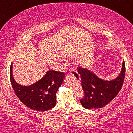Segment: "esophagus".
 I'll return each instance as SVG.
<instances>
[{
	"mask_svg": "<svg viewBox=\"0 0 133 133\" xmlns=\"http://www.w3.org/2000/svg\"><path fill=\"white\" fill-rule=\"evenodd\" d=\"M70 74H71L74 75L75 74H78V73L77 72V71H76L75 70H73V69H71V70H70ZM78 75H79V74H78Z\"/></svg>",
	"mask_w": 133,
	"mask_h": 133,
	"instance_id": "esophagus-1",
	"label": "esophagus"
}]
</instances>
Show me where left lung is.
<instances>
[{"label": "left lung", "instance_id": "obj_1", "mask_svg": "<svg viewBox=\"0 0 133 133\" xmlns=\"http://www.w3.org/2000/svg\"><path fill=\"white\" fill-rule=\"evenodd\" d=\"M77 69L79 75L78 74L75 75L81 80L84 93L80 102L87 109L101 108L113 99L122 88L126 72L124 61L119 77L110 81L101 79L94 73L83 67H78Z\"/></svg>", "mask_w": 133, "mask_h": 133}]
</instances>
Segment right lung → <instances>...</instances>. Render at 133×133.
<instances>
[{"mask_svg": "<svg viewBox=\"0 0 133 133\" xmlns=\"http://www.w3.org/2000/svg\"><path fill=\"white\" fill-rule=\"evenodd\" d=\"M11 64L10 78L14 92L25 105L37 111H46L55 106L56 92L64 78L63 72L50 70L41 80L32 85L22 86L17 83L12 77Z\"/></svg>", "mask_w": 133, "mask_h": 133, "instance_id": "right-lung-1", "label": "right lung"}]
</instances>
